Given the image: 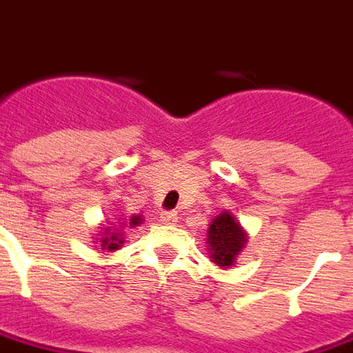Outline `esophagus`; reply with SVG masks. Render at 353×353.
Returning a JSON list of instances; mask_svg holds the SVG:
<instances>
[{"mask_svg": "<svg viewBox=\"0 0 353 353\" xmlns=\"http://www.w3.org/2000/svg\"><path fill=\"white\" fill-rule=\"evenodd\" d=\"M161 222H163V224H176L177 222V214L176 212H163V214H161Z\"/></svg>", "mask_w": 353, "mask_h": 353, "instance_id": "34e87169", "label": "esophagus"}]
</instances>
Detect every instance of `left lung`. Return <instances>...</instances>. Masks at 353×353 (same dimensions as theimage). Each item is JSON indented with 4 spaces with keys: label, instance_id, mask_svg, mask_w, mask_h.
I'll list each match as a JSON object with an SVG mask.
<instances>
[{
    "label": "left lung",
    "instance_id": "1",
    "mask_svg": "<svg viewBox=\"0 0 353 353\" xmlns=\"http://www.w3.org/2000/svg\"><path fill=\"white\" fill-rule=\"evenodd\" d=\"M248 242V233L233 212L224 211L214 216L207 230L209 259L220 268H231Z\"/></svg>",
    "mask_w": 353,
    "mask_h": 353
}]
</instances>
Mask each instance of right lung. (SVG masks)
Masks as SVG:
<instances>
[{
    "label": "right lung",
    "instance_id": "add662e5",
    "mask_svg": "<svg viewBox=\"0 0 353 353\" xmlns=\"http://www.w3.org/2000/svg\"><path fill=\"white\" fill-rule=\"evenodd\" d=\"M142 222V216L141 214H133L131 219L125 220L123 219L122 222H109V224L105 225L103 228H99V231L96 233V236H94V241H96V244H99L101 246V250H107V252H114V250L122 248L123 244V228H134L137 224H141Z\"/></svg>",
    "mask_w": 353,
    "mask_h": 353
}]
</instances>
